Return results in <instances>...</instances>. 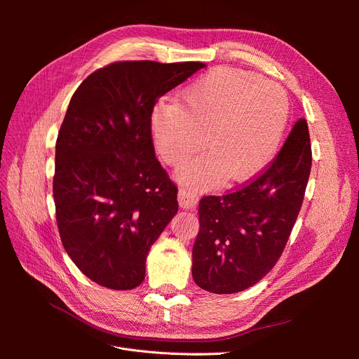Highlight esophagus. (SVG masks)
<instances>
[{
    "mask_svg": "<svg viewBox=\"0 0 359 359\" xmlns=\"http://www.w3.org/2000/svg\"><path fill=\"white\" fill-rule=\"evenodd\" d=\"M198 201H199L198 194L191 191V190H189V189H181L178 191V202H180L181 208H184V210L194 208V206H196V203H198Z\"/></svg>",
    "mask_w": 359,
    "mask_h": 359,
    "instance_id": "esophagus-1",
    "label": "esophagus"
}]
</instances>
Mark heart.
I'll use <instances>...</instances> for the list:
<instances>
[{"label": "heart", "instance_id": "obj_1", "mask_svg": "<svg viewBox=\"0 0 359 359\" xmlns=\"http://www.w3.org/2000/svg\"><path fill=\"white\" fill-rule=\"evenodd\" d=\"M289 119L283 88L244 70L220 67L194 81L182 104L163 100L151 111V132L160 157L189 187L214 189L226 175L240 182L252 178L273 158Z\"/></svg>", "mask_w": 359, "mask_h": 359}]
</instances>
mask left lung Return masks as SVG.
<instances>
[{"mask_svg": "<svg viewBox=\"0 0 359 359\" xmlns=\"http://www.w3.org/2000/svg\"><path fill=\"white\" fill-rule=\"evenodd\" d=\"M311 169L306 119L293 127L262 175L240 190L199 202L191 276L206 292L236 293L262 280L285 250Z\"/></svg>", "mask_w": 359, "mask_h": 359, "instance_id": "left-lung-1", "label": "left lung"}]
</instances>
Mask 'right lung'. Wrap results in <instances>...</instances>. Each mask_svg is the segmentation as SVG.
Here are the masks:
<instances>
[{
  "mask_svg": "<svg viewBox=\"0 0 359 359\" xmlns=\"http://www.w3.org/2000/svg\"><path fill=\"white\" fill-rule=\"evenodd\" d=\"M203 67L114 62L72 97L55 145L53 201L64 248L97 285L142 283L151 245L178 212V189L156 158L151 111Z\"/></svg>",
  "mask_w": 359,
  "mask_h": 359,
  "instance_id": "right-lung-1",
  "label": "right lung"
}]
</instances>
